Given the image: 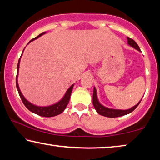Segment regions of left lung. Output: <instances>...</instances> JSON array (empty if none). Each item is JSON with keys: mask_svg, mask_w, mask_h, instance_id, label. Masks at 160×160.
I'll return each instance as SVG.
<instances>
[{"mask_svg": "<svg viewBox=\"0 0 160 160\" xmlns=\"http://www.w3.org/2000/svg\"><path fill=\"white\" fill-rule=\"evenodd\" d=\"M128 39V44L131 46L132 47L135 48V49L138 50L140 51V48L138 47V45L137 44V43L135 42L133 39H131V38L127 37ZM141 102V100L138 103V104L134 106L133 107L131 108V109H127V110H119V109H109V108H107L100 104L99 102L98 99H97V91L95 88H94V92H93V97H92V103L94 108H95L96 111L99 114L106 116V117H109V118H116V117H118V116H122L124 115L128 114V113H130L132 112V111H134L136 107L138 106L139 104Z\"/></svg>", "mask_w": 160, "mask_h": 160, "instance_id": "8db88e82", "label": "left lung"}]
</instances>
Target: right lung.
<instances>
[{
    "instance_id": "obj_1",
    "label": "right lung",
    "mask_w": 160,
    "mask_h": 160,
    "mask_svg": "<svg viewBox=\"0 0 160 160\" xmlns=\"http://www.w3.org/2000/svg\"><path fill=\"white\" fill-rule=\"evenodd\" d=\"M44 34H45V32H43V33L40 34L39 35H38L37 37H35L34 39H32L29 42H32L33 40L37 39V38H39V37H41L42 35H43ZM21 56H22V55H21ZM20 59H19L18 63V71H17V75H16V87H17L19 95H20L23 104H25V106L28 108V109L30 111V112L36 113V114L39 115V116H44V117H52V116H57L63 112L65 110V109H66V107H67V105H68V102L70 101V94H71L72 88H73L74 85H72L70 87L68 90H67L66 94H65V96L63 97V98L62 99L60 102L56 103V104L51 105V106H48V107L35 106V105L31 104L30 102H28V100H27L25 97H24L22 94L21 93L20 88H19L18 83V71H19V65H20Z\"/></svg>"
}]
</instances>
